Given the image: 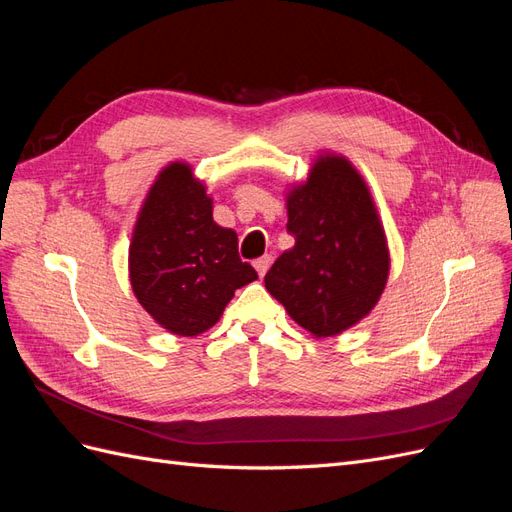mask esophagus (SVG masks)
Masks as SVG:
<instances>
[{
  "mask_svg": "<svg viewBox=\"0 0 512 512\" xmlns=\"http://www.w3.org/2000/svg\"><path fill=\"white\" fill-rule=\"evenodd\" d=\"M271 256L269 254H265V256H260L258 260H254V269L258 271V275L260 277H265V273L269 271V267H271Z\"/></svg>",
  "mask_w": 512,
  "mask_h": 512,
  "instance_id": "1",
  "label": "esophagus"
}]
</instances>
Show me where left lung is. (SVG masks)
<instances>
[{
    "label": "left lung",
    "mask_w": 512,
    "mask_h": 512,
    "mask_svg": "<svg viewBox=\"0 0 512 512\" xmlns=\"http://www.w3.org/2000/svg\"><path fill=\"white\" fill-rule=\"evenodd\" d=\"M294 247L273 262L265 286L316 337L354 327L376 307L391 258L367 183L344 156L322 153L286 196Z\"/></svg>",
    "instance_id": "1"
}]
</instances>
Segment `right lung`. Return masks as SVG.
Listing matches in <instances>:
<instances>
[{
    "label": "right lung",
    "instance_id": "1",
    "mask_svg": "<svg viewBox=\"0 0 512 512\" xmlns=\"http://www.w3.org/2000/svg\"><path fill=\"white\" fill-rule=\"evenodd\" d=\"M258 280L239 258L237 232L213 222V200L192 166L173 162L153 181L130 243V284L162 329L194 337L220 320L235 290Z\"/></svg>",
    "mask_w": 512,
    "mask_h": 512
}]
</instances>
